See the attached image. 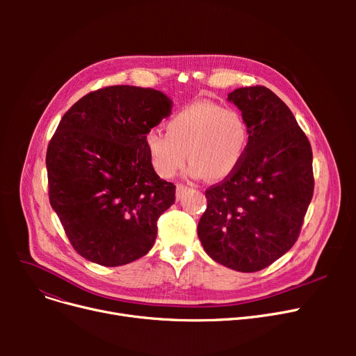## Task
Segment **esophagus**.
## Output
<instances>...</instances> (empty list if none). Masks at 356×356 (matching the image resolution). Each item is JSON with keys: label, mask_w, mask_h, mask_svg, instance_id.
<instances>
[{"label": "esophagus", "mask_w": 356, "mask_h": 356, "mask_svg": "<svg viewBox=\"0 0 356 356\" xmlns=\"http://www.w3.org/2000/svg\"><path fill=\"white\" fill-rule=\"evenodd\" d=\"M189 191V186L188 184H183V183H177V188H176V197L181 199L183 195Z\"/></svg>", "instance_id": "34e87169"}]
</instances>
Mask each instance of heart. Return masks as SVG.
<instances>
[{"mask_svg":"<svg viewBox=\"0 0 356 356\" xmlns=\"http://www.w3.org/2000/svg\"><path fill=\"white\" fill-rule=\"evenodd\" d=\"M156 173L173 177L189 156V173L212 180L232 175L244 160L250 147V127L235 108L211 101L184 106L165 122V134L148 131L144 138Z\"/></svg>","mask_w":356,"mask_h":356,"instance_id":"heart-1","label":"heart"}]
</instances>
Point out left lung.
<instances>
[{"label": "left lung", "mask_w": 356, "mask_h": 356, "mask_svg": "<svg viewBox=\"0 0 356 356\" xmlns=\"http://www.w3.org/2000/svg\"><path fill=\"white\" fill-rule=\"evenodd\" d=\"M250 127L236 170L207 189L197 235L216 263L255 273L284 255L300 235L313 197V153L293 112L266 86L231 92Z\"/></svg>", "instance_id": "left-lung-1"}]
</instances>
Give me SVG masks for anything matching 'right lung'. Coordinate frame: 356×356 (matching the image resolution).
<instances>
[{"label":"right lung","mask_w":356,"mask_h":356,"mask_svg":"<svg viewBox=\"0 0 356 356\" xmlns=\"http://www.w3.org/2000/svg\"><path fill=\"white\" fill-rule=\"evenodd\" d=\"M170 114L163 92L115 85L86 93L56 128L49 200L74 251L92 263L124 266L154 245L176 186L154 172L144 138Z\"/></svg>","instance_id":"add662e5"}]
</instances>
